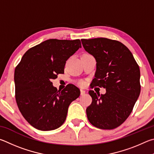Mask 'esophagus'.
<instances>
[{
  "mask_svg": "<svg viewBox=\"0 0 154 154\" xmlns=\"http://www.w3.org/2000/svg\"><path fill=\"white\" fill-rule=\"evenodd\" d=\"M86 93V91L85 90H82V89H80V95H84Z\"/></svg>",
  "mask_w": 154,
  "mask_h": 154,
  "instance_id": "esophagus-1",
  "label": "esophagus"
}]
</instances>
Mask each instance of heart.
<instances>
[{
    "label": "heart",
    "instance_id": "1",
    "mask_svg": "<svg viewBox=\"0 0 154 154\" xmlns=\"http://www.w3.org/2000/svg\"><path fill=\"white\" fill-rule=\"evenodd\" d=\"M85 82L84 81V80H80V81L79 82V85H80V86H81V87H84V86L85 85Z\"/></svg>",
    "mask_w": 154,
    "mask_h": 154
}]
</instances>
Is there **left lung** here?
Here are the masks:
<instances>
[{"label": "left lung", "mask_w": 154, "mask_h": 154, "mask_svg": "<svg viewBox=\"0 0 154 154\" xmlns=\"http://www.w3.org/2000/svg\"><path fill=\"white\" fill-rule=\"evenodd\" d=\"M81 41L97 61L91 88L106 90L104 95L89 91L93 101L86 109L88 120L101 129L117 128L130 116L140 95L139 65L130 50L118 40L97 38Z\"/></svg>", "instance_id": "obj_1"}]
</instances>
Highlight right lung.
Returning a JSON list of instances; mask_svg holds the SVG:
<instances>
[{
	"mask_svg": "<svg viewBox=\"0 0 154 154\" xmlns=\"http://www.w3.org/2000/svg\"><path fill=\"white\" fill-rule=\"evenodd\" d=\"M81 47L79 39H49L28 49L15 67V99L29 124L40 131H52L63 125L68 107L80 96L72 84L62 91L51 79L64 74L66 61Z\"/></svg>",
	"mask_w": 154,
	"mask_h": 154,
	"instance_id": "right-lung-1",
	"label": "right lung"
}]
</instances>
